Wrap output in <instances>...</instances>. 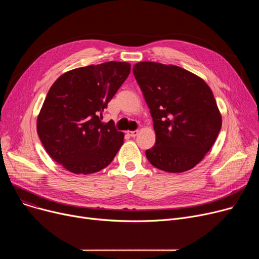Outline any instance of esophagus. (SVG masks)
I'll return each instance as SVG.
<instances>
[{
    "label": "esophagus",
    "instance_id": "obj_1",
    "mask_svg": "<svg viewBox=\"0 0 259 259\" xmlns=\"http://www.w3.org/2000/svg\"><path fill=\"white\" fill-rule=\"evenodd\" d=\"M127 134L131 138H135L137 135L139 134V130H135V131H127Z\"/></svg>",
    "mask_w": 259,
    "mask_h": 259
}]
</instances>
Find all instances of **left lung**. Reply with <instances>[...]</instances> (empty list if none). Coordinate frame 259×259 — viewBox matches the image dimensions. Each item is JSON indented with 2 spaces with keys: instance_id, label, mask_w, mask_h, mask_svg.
Segmentation results:
<instances>
[{
  "instance_id": "obj_1",
  "label": "left lung",
  "mask_w": 259,
  "mask_h": 259,
  "mask_svg": "<svg viewBox=\"0 0 259 259\" xmlns=\"http://www.w3.org/2000/svg\"><path fill=\"white\" fill-rule=\"evenodd\" d=\"M133 74L150 109L155 145L146 156L155 168L181 173L195 167L212 148L222 114L212 90L184 68L140 62Z\"/></svg>"
}]
</instances>
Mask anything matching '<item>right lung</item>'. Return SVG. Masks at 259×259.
<instances>
[{
  "instance_id": "add662e5",
  "label": "right lung",
  "mask_w": 259,
  "mask_h": 259,
  "mask_svg": "<svg viewBox=\"0 0 259 259\" xmlns=\"http://www.w3.org/2000/svg\"><path fill=\"white\" fill-rule=\"evenodd\" d=\"M130 69L126 62L80 67L62 74L50 87L36 130L47 153L66 170L101 171L124 144V133L101 117Z\"/></svg>"
}]
</instances>
